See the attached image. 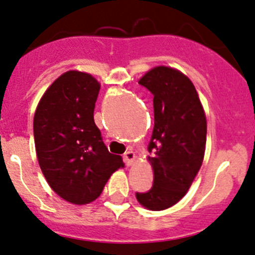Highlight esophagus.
Listing matches in <instances>:
<instances>
[{
  "label": "esophagus",
  "instance_id": "1",
  "mask_svg": "<svg viewBox=\"0 0 255 255\" xmlns=\"http://www.w3.org/2000/svg\"><path fill=\"white\" fill-rule=\"evenodd\" d=\"M136 160H137V156L133 151H127V152L125 153V162L127 164V166H130V165L134 164Z\"/></svg>",
  "mask_w": 255,
  "mask_h": 255
}]
</instances>
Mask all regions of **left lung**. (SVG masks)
<instances>
[{
	"mask_svg": "<svg viewBox=\"0 0 255 255\" xmlns=\"http://www.w3.org/2000/svg\"><path fill=\"white\" fill-rule=\"evenodd\" d=\"M138 84L152 93L155 125L147 147L153 185L136 198L142 207L162 211L187 194L201 169L207 121L193 82L176 68L156 66Z\"/></svg>",
	"mask_w": 255,
	"mask_h": 255,
	"instance_id": "8db88e82",
	"label": "left lung"
}]
</instances>
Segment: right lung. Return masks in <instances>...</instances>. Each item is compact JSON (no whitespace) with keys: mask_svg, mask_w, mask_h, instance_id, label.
Here are the masks:
<instances>
[{"mask_svg":"<svg viewBox=\"0 0 255 255\" xmlns=\"http://www.w3.org/2000/svg\"><path fill=\"white\" fill-rule=\"evenodd\" d=\"M100 82L70 70L53 81L34 114L39 166L49 187L73 205H88L102 194L122 157L108 151L94 122Z\"/></svg>","mask_w":255,"mask_h":255,"instance_id":"add662e5","label":"right lung"}]
</instances>
